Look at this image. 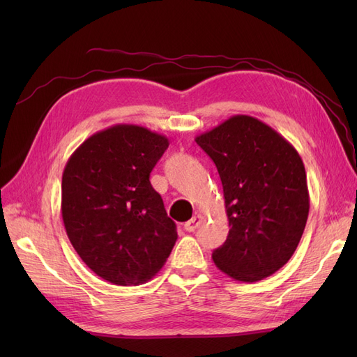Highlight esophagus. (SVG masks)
<instances>
[{
	"instance_id": "1",
	"label": "esophagus",
	"mask_w": 357,
	"mask_h": 357,
	"mask_svg": "<svg viewBox=\"0 0 357 357\" xmlns=\"http://www.w3.org/2000/svg\"><path fill=\"white\" fill-rule=\"evenodd\" d=\"M201 222H202V215H201V214L193 215V218H192L189 222L185 223V229H186L188 232H193V231H195V229L198 228V226L201 225Z\"/></svg>"
}]
</instances>
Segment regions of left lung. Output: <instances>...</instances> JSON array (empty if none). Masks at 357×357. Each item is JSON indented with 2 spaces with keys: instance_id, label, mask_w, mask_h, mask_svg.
Listing matches in <instances>:
<instances>
[{
  "instance_id": "1",
  "label": "left lung",
  "mask_w": 357,
  "mask_h": 357,
  "mask_svg": "<svg viewBox=\"0 0 357 357\" xmlns=\"http://www.w3.org/2000/svg\"><path fill=\"white\" fill-rule=\"evenodd\" d=\"M218 167L229 234L213 252L222 273L243 283L273 275L304 234L310 195L296 149L256 117L235 114L195 138Z\"/></svg>"
}]
</instances>
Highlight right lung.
<instances>
[{"instance_id": "add662e5", "label": "right lung", "mask_w": 357, "mask_h": 357, "mask_svg": "<svg viewBox=\"0 0 357 357\" xmlns=\"http://www.w3.org/2000/svg\"><path fill=\"white\" fill-rule=\"evenodd\" d=\"M168 144L144 126L119 123L84 139L63 168V226L82 261L105 282L146 283L177 241L176 223L149 180Z\"/></svg>"}]
</instances>
